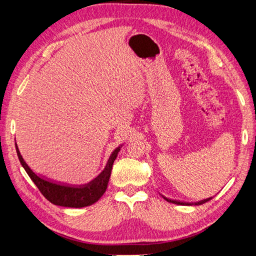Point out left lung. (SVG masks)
<instances>
[{
	"label": "left lung",
	"mask_w": 256,
	"mask_h": 256,
	"mask_svg": "<svg viewBox=\"0 0 256 256\" xmlns=\"http://www.w3.org/2000/svg\"><path fill=\"white\" fill-rule=\"evenodd\" d=\"M162 197H164V196H162ZM164 199L167 200L168 202H172V204H182V206H192V204H196V206H199V204H202L206 202V201L211 200L212 197H211V198H208V199H204V200H201V201H198V202H192H192H182V201H178V200H172V199H168V198H166V197H164Z\"/></svg>",
	"instance_id": "obj_1"
}]
</instances>
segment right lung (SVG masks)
Returning a JSON list of instances; mask_svg holds the SVG:
<instances>
[{
  "mask_svg": "<svg viewBox=\"0 0 256 256\" xmlns=\"http://www.w3.org/2000/svg\"><path fill=\"white\" fill-rule=\"evenodd\" d=\"M16 152H18V160L20 162L22 166L24 167L27 175L30 177V179L34 182L37 188L42 196L52 204L56 206H68V208H84V206H88L94 204L99 200L102 194L106 192L108 179L111 176L112 166L113 162L116 160L118 153L120 152V146L118 148L113 150L110 158H108L104 170L100 174L99 176L96 177L94 180L86 184H80V186H72V184H66L62 182H52L50 179H46L45 177H40L36 175L32 172L30 166L26 164L23 157H22L20 150L18 148V144L15 143Z\"/></svg>",
  "mask_w": 256,
  "mask_h": 256,
  "instance_id": "add662e5",
  "label": "right lung"
}]
</instances>
